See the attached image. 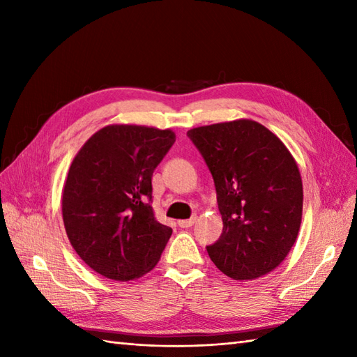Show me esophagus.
Masks as SVG:
<instances>
[{"mask_svg":"<svg viewBox=\"0 0 357 357\" xmlns=\"http://www.w3.org/2000/svg\"><path fill=\"white\" fill-rule=\"evenodd\" d=\"M195 222H196V216L192 219H181V221H178V225L181 229H188V227H192Z\"/></svg>","mask_w":357,"mask_h":357,"instance_id":"obj_1","label":"esophagus"}]
</instances>
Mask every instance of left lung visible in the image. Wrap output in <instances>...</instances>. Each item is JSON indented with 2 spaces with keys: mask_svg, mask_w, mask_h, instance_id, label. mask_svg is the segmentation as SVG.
Wrapping results in <instances>:
<instances>
[{
  "mask_svg": "<svg viewBox=\"0 0 357 357\" xmlns=\"http://www.w3.org/2000/svg\"><path fill=\"white\" fill-rule=\"evenodd\" d=\"M206 159L222 215L207 247L225 276L252 280L279 267L298 239L304 190L290 150L267 127L234 119L187 132Z\"/></svg>",
  "mask_w": 357,
  "mask_h": 357,
  "instance_id": "obj_1",
  "label": "left lung"
}]
</instances>
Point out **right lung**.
Wrapping results in <instances>:
<instances>
[{
  "mask_svg": "<svg viewBox=\"0 0 357 357\" xmlns=\"http://www.w3.org/2000/svg\"><path fill=\"white\" fill-rule=\"evenodd\" d=\"M174 141L172 128L110 124L73 158L61 196L64 229L98 275L126 282L155 268L172 229L153 216L151 174Z\"/></svg>",
  "mask_w": 357,
  "mask_h": 357,
  "instance_id": "add662e5",
  "label": "right lung"
}]
</instances>
